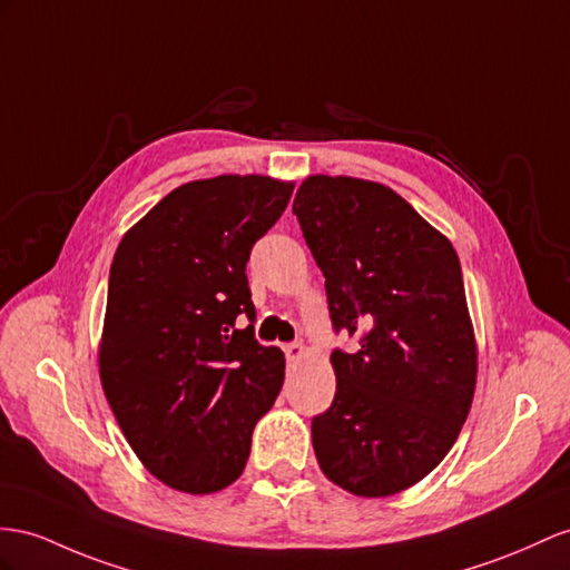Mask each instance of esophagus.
Instances as JSON below:
<instances>
[{
  "mask_svg": "<svg viewBox=\"0 0 570 570\" xmlns=\"http://www.w3.org/2000/svg\"><path fill=\"white\" fill-rule=\"evenodd\" d=\"M284 354L288 361H294L303 354V344L301 342H291V344H284Z\"/></svg>",
  "mask_w": 570,
  "mask_h": 570,
  "instance_id": "1",
  "label": "esophagus"
}]
</instances>
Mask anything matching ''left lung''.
<instances>
[{
  "instance_id": "obj_1",
  "label": "left lung",
  "mask_w": 570,
  "mask_h": 570,
  "mask_svg": "<svg viewBox=\"0 0 570 570\" xmlns=\"http://www.w3.org/2000/svg\"><path fill=\"white\" fill-rule=\"evenodd\" d=\"M325 276L337 392L313 416L315 458L356 495H392L458 441L476 381L462 267L445 236L390 187L313 175L294 202Z\"/></svg>"
}]
</instances>
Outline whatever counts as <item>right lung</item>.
I'll return each mask as SVG.
<instances>
[{"label":"right lung","mask_w":570,"mask_h":570,"mask_svg":"<svg viewBox=\"0 0 570 570\" xmlns=\"http://www.w3.org/2000/svg\"><path fill=\"white\" fill-rule=\"evenodd\" d=\"M291 193L262 175L187 183L115 253L100 381L137 458L178 491L233 484L282 390L284 354L255 340L245 267Z\"/></svg>","instance_id":"right-lung-1"}]
</instances>
